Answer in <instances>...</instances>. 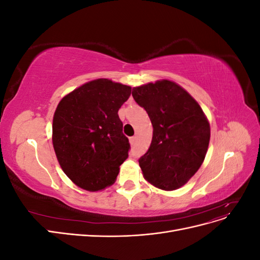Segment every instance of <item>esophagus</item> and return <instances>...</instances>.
I'll return each mask as SVG.
<instances>
[{
    "mask_svg": "<svg viewBox=\"0 0 260 260\" xmlns=\"http://www.w3.org/2000/svg\"><path fill=\"white\" fill-rule=\"evenodd\" d=\"M129 141H130V144H135V142H136V137H131V138L129 139Z\"/></svg>",
    "mask_w": 260,
    "mask_h": 260,
    "instance_id": "34e87169",
    "label": "esophagus"
}]
</instances>
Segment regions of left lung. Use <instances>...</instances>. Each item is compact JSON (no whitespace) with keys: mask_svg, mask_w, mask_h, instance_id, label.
<instances>
[{"mask_svg":"<svg viewBox=\"0 0 260 260\" xmlns=\"http://www.w3.org/2000/svg\"><path fill=\"white\" fill-rule=\"evenodd\" d=\"M132 96L153 124L151 146L139 159L143 177L160 190H177L205 159L210 140L207 117L190 93L170 80L136 86Z\"/></svg>","mask_w":260,"mask_h":260,"instance_id":"left-lung-1","label":"left lung"}]
</instances>
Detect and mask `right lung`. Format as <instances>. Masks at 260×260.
I'll return each instance as SVG.
<instances>
[{
    "instance_id": "right-lung-1",
    "label": "right lung",
    "mask_w": 260,
    "mask_h": 260,
    "mask_svg": "<svg viewBox=\"0 0 260 260\" xmlns=\"http://www.w3.org/2000/svg\"><path fill=\"white\" fill-rule=\"evenodd\" d=\"M130 94L131 86L101 78L68 93L56 107L55 154L65 175L85 191L111 186L128 158L130 144L118 111Z\"/></svg>"
}]
</instances>
